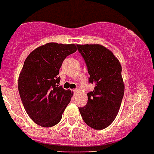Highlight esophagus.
<instances>
[{"label": "esophagus", "mask_w": 154, "mask_h": 154, "mask_svg": "<svg viewBox=\"0 0 154 154\" xmlns=\"http://www.w3.org/2000/svg\"><path fill=\"white\" fill-rule=\"evenodd\" d=\"M73 92H74L75 93H77V92H79V90H78V89H77V88H76V89H74V90H73Z\"/></svg>", "instance_id": "obj_1"}]
</instances>
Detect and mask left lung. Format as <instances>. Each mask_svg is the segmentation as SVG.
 Masks as SVG:
<instances>
[{
    "instance_id": "1",
    "label": "left lung",
    "mask_w": 154,
    "mask_h": 154,
    "mask_svg": "<svg viewBox=\"0 0 154 154\" xmlns=\"http://www.w3.org/2000/svg\"><path fill=\"white\" fill-rule=\"evenodd\" d=\"M77 46L87 66L88 82L95 85L87 94V104L78 107L80 113L90 127L104 129L117 116L124 95L122 66L112 51L101 45Z\"/></svg>"
}]
</instances>
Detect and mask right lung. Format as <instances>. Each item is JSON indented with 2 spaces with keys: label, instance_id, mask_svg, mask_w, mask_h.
Returning a JSON list of instances; mask_svg holds the SVG:
<instances>
[{
  "label": "right lung",
  "instance_id": "right-lung-1",
  "mask_svg": "<svg viewBox=\"0 0 154 154\" xmlns=\"http://www.w3.org/2000/svg\"><path fill=\"white\" fill-rule=\"evenodd\" d=\"M77 45L49 42L27 56L20 73L19 93L27 115L43 127L57 124L73 92L58 86L59 69Z\"/></svg>",
  "mask_w": 154,
  "mask_h": 154
}]
</instances>
